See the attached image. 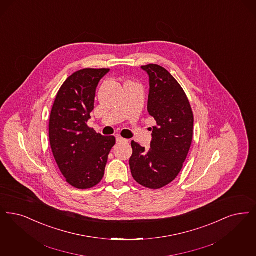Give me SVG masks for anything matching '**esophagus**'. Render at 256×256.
Masks as SVG:
<instances>
[{
    "instance_id": "34e87169",
    "label": "esophagus",
    "mask_w": 256,
    "mask_h": 256,
    "mask_svg": "<svg viewBox=\"0 0 256 256\" xmlns=\"http://www.w3.org/2000/svg\"><path fill=\"white\" fill-rule=\"evenodd\" d=\"M116 142H117V143H128V140L124 139L120 135H117V136H116Z\"/></svg>"
}]
</instances>
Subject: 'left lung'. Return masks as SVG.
<instances>
[{"mask_svg":"<svg viewBox=\"0 0 256 256\" xmlns=\"http://www.w3.org/2000/svg\"><path fill=\"white\" fill-rule=\"evenodd\" d=\"M150 77L148 112L156 121L150 148L132 141L130 166L134 180L157 190L172 183L181 172L194 136V113L183 88L158 64L143 66Z\"/></svg>","mask_w":256,"mask_h":256,"instance_id":"1","label":"left lung"}]
</instances>
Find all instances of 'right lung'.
<instances>
[{
  "instance_id": "add662e5",
  "label": "right lung",
  "mask_w": 256,
  "mask_h": 256,
  "mask_svg": "<svg viewBox=\"0 0 256 256\" xmlns=\"http://www.w3.org/2000/svg\"><path fill=\"white\" fill-rule=\"evenodd\" d=\"M108 68L74 72L57 93L50 118V141L55 161L66 182L80 190L99 184L116 143L88 126L97 86Z\"/></svg>"
}]
</instances>
